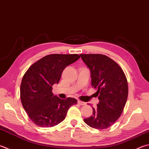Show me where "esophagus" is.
Instances as JSON below:
<instances>
[{
  "instance_id": "obj_1",
  "label": "esophagus",
  "mask_w": 149,
  "mask_h": 149,
  "mask_svg": "<svg viewBox=\"0 0 149 149\" xmlns=\"http://www.w3.org/2000/svg\"><path fill=\"white\" fill-rule=\"evenodd\" d=\"M77 103H78V104H79V105H86V103H85V102H82V101H81V100H78V101H77Z\"/></svg>"
}]
</instances>
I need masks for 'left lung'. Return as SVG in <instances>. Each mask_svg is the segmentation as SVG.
Returning a JSON list of instances; mask_svg holds the SVG:
<instances>
[{
  "mask_svg": "<svg viewBox=\"0 0 149 149\" xmlns=\"http://www.w3.org/2000/svg\"><path fill=\"white\" fill-rule=\"evenodd\" d=\"M91 70V85L97 90L99 104L93 115L84 118L91 128H109L120 117L128 98V86L123 69L113 59L102 54H81Z\"/></svg>",
  "mask_w": 149,
  "mask_h": 149,
  "instance_id": "obj_1",
  "label": "left lung"
}]
</instances>
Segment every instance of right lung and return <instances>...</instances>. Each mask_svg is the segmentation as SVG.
Segmentation results:
<instances>
[{"label": "right lung", "instance_id": "1", "mask_svg": "<svg viewBox=\"0 0 149 149\" xmlns=\"http://www.w3.org/2000/svg\"><path fill=\"white\" fill-rule=\"evenodd\" d=\"M80 58L77 54H51L32 64L24 74L20 98L29 117L40 127H53L64 120L68 110L77 100H62L52 93L65 68Z\"/></svg>", "mask_w": 149, "mask_h": 149}]
</instances>
